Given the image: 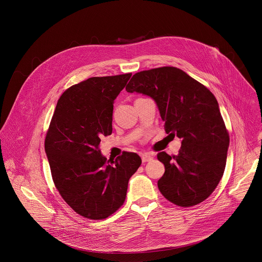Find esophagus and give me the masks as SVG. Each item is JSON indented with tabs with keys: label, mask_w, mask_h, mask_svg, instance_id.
I'll use <instances>...</instances> for the list:
<instances>
[{
	"label": "esophagus",
	"mask_w": 262,
	"mask_h": 262,
	"mask_svg": "<svg viewBox=\"0 0 262 262\" xmlns=\"http://www.w3.org/2000/svg\"><path fill=\"white\" fill-rule=\"evenodd\" d=\"M141 158H142V162H147V161H150L153 157L148 152H144L141 154Z\"/></svg>",
	"instance_id": "esophagus-1"
}]
</instances>
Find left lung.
Returning a JSON list of instances; mask_svg holds the SVG:
<instances>
[{
    "label": "left lung",
    "mask_w": 262,
    "mask_h": 262,
    "mask_svg": "<svg viewBox=\"0 0 262 262\" xmlns=\"http://www.w3.org/2000/svg\"><path fill=\"white\" fill-rule=\"evenodd\" d=\"M126 91L153 99L165 122V132L182 139L178 155L164 151L157 154L165 167L157 182L160 192L180 207L205 201L223 177L229 147V134L215 96L173 67L135 74Z\"/></svg>",
    "instance_id": "obj_1"
}]
</instances>
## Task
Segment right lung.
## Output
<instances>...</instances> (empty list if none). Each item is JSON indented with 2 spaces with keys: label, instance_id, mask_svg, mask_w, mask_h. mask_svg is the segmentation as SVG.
Returning a JSON list of instances; mask_svg holds the SVG:
<instances>
[{
  "label": "right lung",
  "instance_id": "add662e5",
  "mask_svg": "<svg viewBox=\"0 0 262 262\" xmlns=\"http://www.w3.org/2000/svg\"><path fill=\"white\" fill-rule=\"evenodd\" d=\"M132 74L90 77L59 98L45 138L54 185L80 216L106 219L126 199L128 182L141 165L134 152L111 161L99 148L112 134L113 104Z\"/></svg>",
  "mask_w": 262,
  "mask_h": 262
}]
</instances>
